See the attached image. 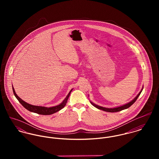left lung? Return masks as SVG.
Here are the masks:
<instances>
[{
  "label": "left lung",
  "mask_w": 159,
  "mask_h": 159,
  "mask_svg": "<svg viewBox=\"0 0 159 159\" xmlns=\"http://www.w3.org/2000/svg\"><path fill=\"white\" fill-rule=\"evenodd\" d=\"M143 89H141V91L139 92V93L137 95L136 97L132 100L131 102H130L129 103L125 104V105H124L122 106H120V107H116V108H105V107H100V106H98V105H97L94 103H93L92 102H91V103L93 106L95 107V108L99 109V110H103V111H107V112H111V113H114V112H118V111H122L123 110H125V109H127L128 108H129L131 105H132L135 102H136L138 97L139 96L140 93H141V92L143 91Z\"/></svg>",
  "instance_id": "8db88e82"
}]
</instances>
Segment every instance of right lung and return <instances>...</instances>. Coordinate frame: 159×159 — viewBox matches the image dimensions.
<instances>
[{
    "label": "right lung",
    "instance_id": "right-lung-1",
    "mask_svg": "<svg viewBox=\"0 0 159 159\" xmlns=\"http://www.w3.org/2000/svg\"><path fill=\"white\" fill-rule=\"evenodd\" d=\"M12 88H13V91L15 96L16 97V98L18 99V100L20 102V103L23 105L25 109H27L29 111H31V112H33V113H35L42 114V115H50V114H52L55 113L59 111V110H61V109H62L66 106V105L67 102V100H68V97L70 95L71 92L72 91V89H71V91H70V92L68 93L66 98L64 100V101L61 104H59L57 106H55V107L47 108V107H45L32 105H30V104H29V103H26L25 102L23 101L21 98H20L17 95V94L16 93L13 86H12Z\"/></svg>",
    "mask_w": 159,
    "mask_h": 159
}]
</instances>
